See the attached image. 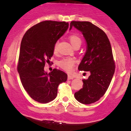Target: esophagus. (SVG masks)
I'll return each instance as SVG.
<instances>
[{
  "label": "esophagus",
  "mask_w": 131,
  "mask_h": 131,
  "mask_svg": "<svg viewBox=\"0 0 131 131\" xmlns=\"http://www.w3.org/2000/svg\"><path fill=\"white\" fill-rule=\"evenodd\" d=\"M72 79H73V76L70 75H68V80Z\"/></svg>",
  "instance_id": "obj_1"
}]
</instances>
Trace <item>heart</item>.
<instances>
[{
  "mask_svg": "<svg viewBox=\"0 0 131 131\" xmlns=\"http://www.w3.org/2000/svg\"><path fill=\"white\" fill-rule=\"evenodd\" d=\"M68 40H69L70 42L72 45V46L74 48L80 47L82 43V40H81V37L79 36L77 34L73 33L72 34L68 37ZM58 42H56V43L54 45V52H56L58 50ZM75 65V61L74 59H72V58H64L59 61L58 63V66L64 70V71L67 72H72L73 69V67Z\"/></svg>",
  "mask_w": 131,
  "mask_h": 131,
  "instance_id": "obj_1",
  "label": "heart"
}]
</instances>
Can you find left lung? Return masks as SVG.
<instances>
[{
    "instance_id": "8db88e82",
    "label": "left lung",
    "mask_w": 131,
    "mask_h": 131,
    "mask_svg": "<svg viewBox=\"0 0 131 131\" xmlns=\"http://www.w3.org/2000/svg\"><path fill=\"white\" fill-rule=\"evenodd\" d=\"M82 32L87 42V51L79 66V70L90 72L88 79H83L82 88L75 93L77 101L84 104L96 102L107 91L115 73V63L111 43L104 30L90 21H72Z\"/></svg>"
}]
</instances>
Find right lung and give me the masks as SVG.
<instances>
[{"instance_id":"1","label":"right lung","mask_w":131,"mask_h":131,"mask_svg":"<svg viewBox=\"0 0 131 131\" xmlns=\"http://www.w3.org/2000/svg\"><path fill=\"white\" fill-rule=\"evenodd\" d=\"M68 22L47 20L28 29L21 41L17 70L25 91L35 101L47 103L57 96L59 84L67 75L54 68L47 73L45 63L54 54V45L68 28Z\"/></svg>"}]
</instances>
